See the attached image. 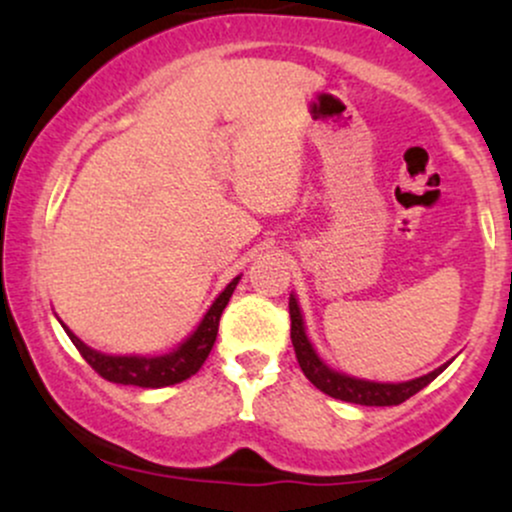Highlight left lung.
<instances>
[{
  "instance_id": "obj_1",
  "label": "left lung",
  "mask_w": 512,
  "mask_h": 512,
  "mask_svg": "<svg viewBox=\"0 0 512 512\" xmlns=\"http://www.w3.org/2000/svg\"><path fill=\"white\" fill-rule=\"evenodd\" d=\"M289 313L293 351H296V358L298 363H301L305 378H308L320 392H325V395H330L334 399H342V402L363 404V407H392V404H402L404 399H409L419 390H424L428 383H433V380H436L452 363L450 358L448 363L431 370V373L419 375V378L411 380H402V383H378V380L356 378V375L342 373V370L332 368L325 358L317 354L315 344L310 342L308 332H305L303 310L301 305H298L296 293H291L289 298Z\"/></svg>"
}]
</instances>
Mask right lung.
I'll use <instances>...</instances> for the list:
<instances>
[{"mask_svg":"<svg viewBox=\"0 0 512 512\" xmlns=\"http://www.w3.org/2000/svg\"><path fill=\"white\" fill-rule=\"evenodd\" d=\"M231 281V284L223 289L219 296L214 298V303L209 305V310L204 313L199 325L187 334L182 342L175 346V349L166 351V354H154V356H142V354H103V351L93 349L86 342H81L76 334L69 330L67 325L60 320L62 330L67 332V337L72 339V344L79 349V354L86 358V363L96 370L98 375H103L105 380L117 385H137V387H168L175 383H182V380L192 378L202 363L207 361L216 342V334H219V320L223 308H226L228 301H231L233 291H236L238 281Z\"/></svg>","mask_w":512,"mask_h":512,"instance_id":"1","label":"right lung"}]
</instances>
